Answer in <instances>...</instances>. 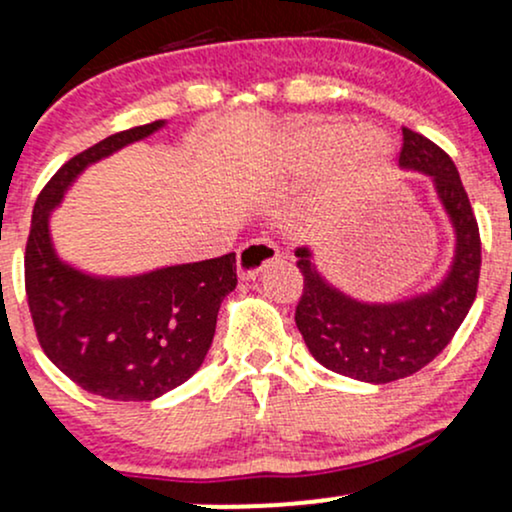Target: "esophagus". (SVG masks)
<instances>
[{
  "label": "esophagus",
  "mask_w": 512,
  "mask_h": 512,
  "mask_svg": "<svg viewBox=\"0 0 512 512\" xmlns=\"http://www.w3.org/2000/svg\"><path fill=\"white\" fill-rule=\"evenodd\" d=\"M279 260V248L269 238H255L238 250V274L255 279L264 267Z\"/></svg>",
  "instance_id": "obj_1"
}]
</instances>
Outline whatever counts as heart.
<instances>
[{"label":"heart","instance_id":"b5f03b06","mask_svg":"<svg viewBox=\"0 0 512 512\" xmlns=\"http://www.w3.org/2000/svg\"><path fill=\"white\" fill-rule=\"evenodd\" d=\"M289 158L298 168H315L334 156V178L342 190L366 185L383 175L390 163V144L375 129H351L337 122H320L296 129L289 137Z\"/></svg>","mask_w":512,"mask_h":512}]
</instances>
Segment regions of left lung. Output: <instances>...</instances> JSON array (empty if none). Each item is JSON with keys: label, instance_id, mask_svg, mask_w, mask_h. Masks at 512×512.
<instances>
[{"label": "left lung", "instance_id": "1", "mask_svg": "<svg viewBox=\"0 0 512 512\" xmlns=\"http://www.w3.org/2000/svg\"><path fill=\"white\" fill-rule=\"evenodd\" d=\"M399 168L431 175L455 231V257L438 286L404 301L363 303L317 272L308 248L296 250L303 274L296 325L305 346L325 368L375 385L414 375L450 344L477 298L481 269L479 226L452 158L404 127Z\"/></svg>", "mask_w": 512, "mask_h": 512}]
</instances>
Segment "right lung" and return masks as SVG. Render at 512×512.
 Instances as JSON below:
<instances>
[{
	"mask_svg": "<svg viewBox=\"0 0 512 512\" xmlns=\"http://www.w3.org/2000/svg\"><path fill=\"white\" fill-rule=\"evenodd\" d=\"M166 122L117 132L69 158L33 207L26 296L45 356L91 395L151 402L197 373L221 301L238 284L236 252L137 276H91L57 257L50 214L91 163L146 139Z\"/></svg>",
	"mask_w": 512,
	"mask_h": 512,
	"instance_id": "1",
	"label": "right lung"
}]
</instances>
